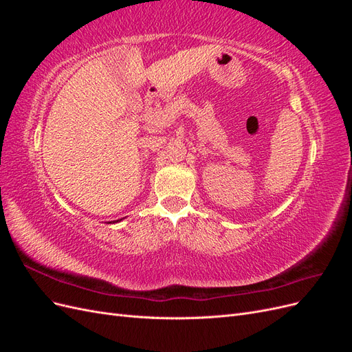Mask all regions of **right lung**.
<instances>
[{"label": "right lung", "instance_id": "add662e5", "mask_svg": "<svg viewBox=\"0 0 352 352\" xmlns=\"http://www.w3.org/2000/svg\"><path fill=\"white\" fill-rule=\"evenodd\" d=\"M119 220H122V219H119ZM119 220H113V221H119ZM109 223H111V221H109Z\"/></svg>", "mask_w": 352, "mask_h": 352}]
</instances>
